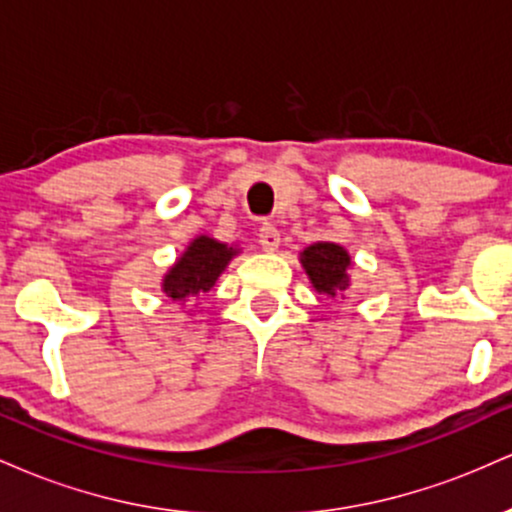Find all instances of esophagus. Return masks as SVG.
Instances as JSON below:
<instances>
[{"label": "esophagus", "instance_id": "esophagus-1", "mask_svg": "<svg viewBox=\"0 0 512 512\" xmlns=\"http://www.w3.org/2000/svg\"><path fill=\"white\" fill-rule=\"evenodd\" d=\"M279 243H281V236L279 231L272 226V223H264L260 228V245L264 252H276L279 250Z\"/></svg>", "mask_w": 512, "mask_h": 512}]
</instances>
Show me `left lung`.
<instances>
[{"mask_svg": "<svg viewBox=\"0 0 512 512\" xmlns=\"http://www.w3.org/2000/svg\"><path fill=\"white\" fill-rule=\"evenodd\" d=\"M301 264L308 274V281L317 293L327 298H344L351 289V260L349 250L339 243L320 240V243L308 245L301 252Z\"/></svg>", "mask_w": 512, "mask_h": 512, "instance_id": "8db88e82", "label": "left lung"}]
</instances>
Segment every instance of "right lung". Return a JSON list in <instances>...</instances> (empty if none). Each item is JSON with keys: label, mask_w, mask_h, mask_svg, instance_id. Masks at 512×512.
I'll list each match as a JSON object with an SVG mask.
<instances>
[{"label": "right lung", "mask_w": 512, "mask_h": 512, "mask_svg": "<svg viewBox=\"0 0 512 512\" xmlns=\"http://www.w3.org/2000/svg\"><path fill=\"white\" fill-rule=\"evenodd\" d=\"M240 255L236 245L221 243L211 236H197L190 240L182 255L168 267L161 279V291L173 303H185L207 293L216 279L226 272L231 260Z\"/></svg>", "instance_id": "1"}]
</instances>
